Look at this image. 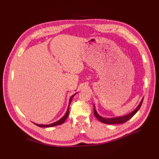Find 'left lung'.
<instances>
[{"label": "left lung", "mask_w": 159, "mask_h": 159, "mask_svg": "<svg viewBox=\"0 0 159 159\" xmlns=\"http://www.w3.org/2000/svg\"><path fill=\"white\" fill-rule=\"evenodd\" d=\"M143 99L141 100V102L140 104L139 105V106L135 109H134L133 111H132L131 113L125 115V116L119 117H114V118H104V117H101L100 115H98L97 111H96V109L95 108V106L93 105L94 115H95V117L97 118L99 121L102 122L103 123H105V124L115 125V124H120V123H125V122H127L128 121V120H129L133 116H134V115L136 114V113L138 111L139 109H140V107L141 106L142 103H143Z\"/></svg>", "instance_id": "8db88e82"}]
</instances>
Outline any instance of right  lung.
Wrapping results in <instances>:
<instances>
[{"mask_svg": "<svg viewBox=\"0 0 159 159\" xmlns=\"http://www.w3.org/2000/svg\"><path fill=\"white\" fill-rule=\"evenodd\" d=\"M75 95V93L74 95H72L71 97L70 98L68 110H67V111H66V114L64 115V116L63 117L61 118V119H60V120H58V121H56V122H55V123H51V124H49V125H38V124H36V123H35V125H36L37 126L40 127H52L57 126V125H61V124H62V123H64L65 122L66 120V119L68 118V115H69V107H70V103H71V102L72 99H73L74 96Z\"/></svg>", "mask_w": 159, "mask_h": 159, "instance_id": "add662e5", "label": "right lung"}]
</instances>
